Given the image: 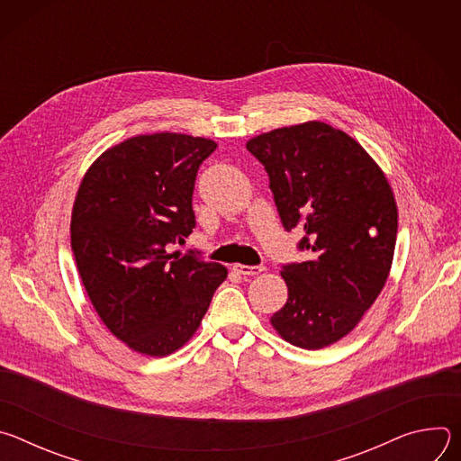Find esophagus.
I'll list each match as a JSON object with an SVG mask.
<instances>
[{"label":"esophagus","instance_id":"34e87169","mask_svg":"<svg viewBox=\"0 0 461 461\" xmlns=\"http://www.w3.org/2000/svg\"><path fill=\"white\" fill-rule=\"evenodd\" d=\"M233 270L239 274V276H244V277H253V276H258L260 272H265V267H246V265H235Z\"/></svg>","mask_w":461,"mask_h":461}]
</instances>
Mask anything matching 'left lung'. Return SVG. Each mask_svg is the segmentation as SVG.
<instances>
[{
	"label": "left lung",
	"instance_id": "8db88e82",
	"mask_svg": "<svg viewBox=\"0 0 461 461\" xmlns=\"http://www.w3.org/2000/svg\"><path fill=\"white\" fill-rule=\"evenodd\" d=\"M301 249L312 258L283 267L286 304L272 315L277 334L306 350L348 336L381 294L398 233L393 191L375 160L345 131L324 122L279 127L246 142Z\"/></svg>",
	"mask_w": 461,
	"mask_h": 461
}]
</instances>
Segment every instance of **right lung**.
Here are the masks:
<instances>
[{
  "mask_svg": "<svg viewBox=\"0 0 461 461\" xmlns=\"http://www.w3.org/2000/svg\"><path fill=\"white\" fill-rule=\"evenodd\" d=\"M217 149L182 133L131 137L86 171L71 215V248L86 292L109 332L144 356L164 357L199 330L228 270L169 253L194 228L199 166Z\"/></svg>",
  "mask_w": 461,
  "mask_h": 461,
  "instance_id": "obj_1",
  "label": "right lung"
}]
</instances>
